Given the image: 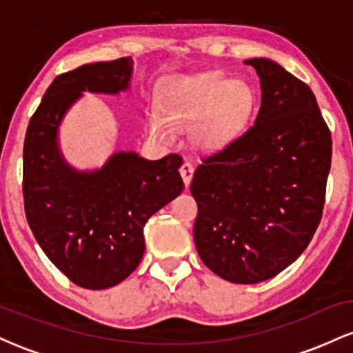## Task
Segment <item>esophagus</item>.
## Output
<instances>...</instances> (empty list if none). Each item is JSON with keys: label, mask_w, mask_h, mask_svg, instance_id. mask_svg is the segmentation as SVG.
<instances>
[{"label": "esophagus", "mask_w": 353, "mask_h": 353, "mask_svg": "<svg viewBox=\"0 0 353 353\" xmlns=\"http://www.w3.org/2000/svg\"><path fill=\"white\" fill-rule=\"evenodd\" d=\"M192 174H194V165L189 163V161H184L181 165V176L184 179V184L189 185L190 179H192Z\"/></svg>", "instance_id": "34e87169"}]
</instances>
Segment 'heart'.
<instances>
[{"instance_id":"obj_1","label":"heart","mask_w":353,"mask_h":353,"mask_svg":"<svg viewBox=\"0 0 353 353\" xmlns=\"http://www.w3.org/2000/svg\"><path fill=\"white\" fill-rule=\"evenodd\" d=\"M257 109L252 84L225 72L179 76L165 84L159 96V111L151 112L149 132L172 141V125L190 128L197 144L205 149L224 148L250 124Z\"/></svg>"}]
</instances>
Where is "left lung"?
<instances>
[{
  "label": "left lung",
  "mask_w": 353,
  "mask_h": 353,
  "mask_svg": "<svg viewBox=\"0 0 353 353\" xmlns=\"http://www.w3.org/2000/svg\"><path fill=\"white\" fill-rule=\"evenodd\" d=\"M262 88L254 125L202 157L190 182L194 242L205 265L234 283H257L307 249L325 204L330 129L314 92L270 59H247Z\"/></svg>",
  "instance_id": "8db88e82"
}]
</instances>
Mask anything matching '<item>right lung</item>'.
<instances>
[{
	"label": "right lung",
	"instance_id": "right-lung-1",
	"mask_svg": "<svg viewBox=\"0 0 353 353\" xmlns=\"http://www.w3.org/2000/svg\"><path fill=\"white\" fill-rule=\"evenodd\" d=\"M131 70L128 56L59 74L24 137L28 224L52 264L91 290L108 289L134 272L144 255L145 222L184 189L179 154L145 161L134 152H117L96 172L72 171L61 157L56 132L68 108L83 91H123Z\"/></svg>",
	"mask_w": 353,
	"mask_h": 353
}]
</instances>
